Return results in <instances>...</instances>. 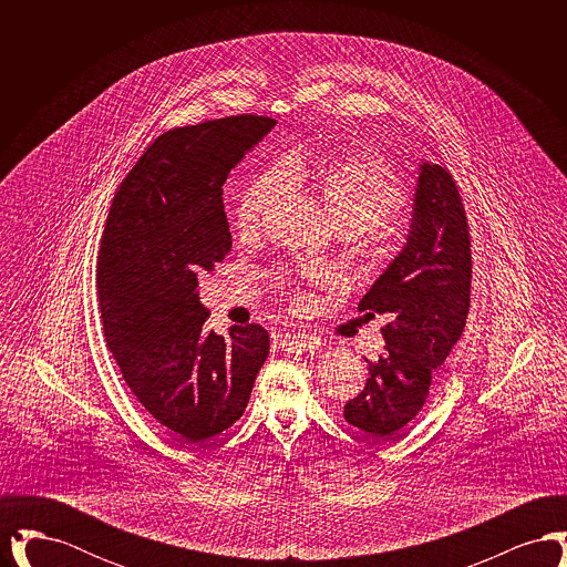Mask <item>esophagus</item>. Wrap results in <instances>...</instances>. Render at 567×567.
<instances>
[{
	"label": "esophagus",
	"mask_w": 567,
	"mask_h": 567,
	"mask_svg": "<svg viewBox=\"0 0 567 567\" xmlns=\"http://www.w3.org/2000/svg\"><path fill=\"white\" fill-rule=\"evenodd\" d=\"M280 344L282 349H303V351H312L321 344V340L312 333L306 331H287L280 336Z\"/></svg>",
	"instance_id": "1"
}]
</instances>
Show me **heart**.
<instances>
[{"instance_id": "b5f03b06", "label": "heart", "mask_w": 567, "mask_h": 567, "mask_svg": "<svg viewBox=\"0 0 567 567\" xmlns=\"http://www.w3.org/2000/svg\"><path fill=\"white\" fill-rule=\"evenodd\" d=\"M312 190L338 234L357 238L405 204L404 185L377 153H297L255 176L236 204V227L252 234L271 202L285 190Z\"/></svg>"}]
</instances>
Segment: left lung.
I'll list each match as a JSON object with an SVG mask.
<instances>
[{"mask_svg":"<svg viewBox=\"0 0 567 567\" xmlns=\"http://www.w3.org/2000/svg\"><path fill=\"white\" fill-rule=\"evenodd\" d=\"M467 218L446 167L419 162L404 246L361 297L359 310L384 315L386 351L368 361L365 389L344 419L374 440H395L421 412L437 370L457 344L470 308Z\"/></svg>","mask_w":567,"mask_h":567,"instance_id":"left-lung-1","label":"left lung"}]
</instances>
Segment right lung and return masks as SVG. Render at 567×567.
<instances>
[{
    "instance_id": "obj_1",
    "label": "right lung",
    "mask_w": 567,
    "mask_h": 567,
    "mask_svg": "<svg viewBox=\"0 0 567 567\" xmlns=\"http://www.w3.org/2000/svg\"><path fill=\"white\" fill-rule=\"evenodd\" d=\"M274 125L244 114L169 130L110 206L97 264L106 342L137 402L187 444L243 416L270 352L261 324L206 327L197 276L231 250L223 185Z\"/></svg>"
}]
</instances>
